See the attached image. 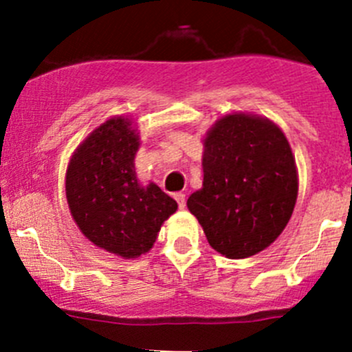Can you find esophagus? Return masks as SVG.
Masks as SVG:
<instances>
[{
	"instance_id": "esophagus-1",
	"label": "esophagus",
	"mask_w": 352,
	"mask_h": 352,
	"mask_svg": "<svg viewBox=\"0 0 352 352\" xmlns=\"http://www.w3.org/2000/svg\"><path fill=\"white\" fill-rule=\"evenodd\" d=\"M173 197H175V201H177V203H179L180 210H184V208H186V194H184V192H177Z\"/></svg>"
}]
</instances>
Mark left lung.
<instances>
[{"label": "left lung", "mask_w": 352, "mask_h": 352, "mask_svg": "<svg viewBox=\"0 0 352 352\" xmlns=\"http://www.w3.org/2000/svg\"><path fill=\"white\" fill-rule=\"evenodd\" d=\"M203 146V187L187 208L225 258L258 254L284 232L298 199L287 138L270 118L235 111L214 122Z\"/></svg>", "instance_id": "left-lung-1"}]
</instances>
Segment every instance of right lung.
Returning a JSON list of instances; mask_svg holds the SVG:
<instances>
[{
    "label": "right lung",
    "instance_id": "1",
    "mask_svg": "<svg viewBox=\"0 0 352 352\" xmlns=\"http://www.w3.org/2000/svg\"><path fill=\"white\" fill-rule=\"evenodd\" d=\"M139 132L127 117H111L72 155L65 177L70 214L96 248L134 259L155 245L177 201L135 173Z\"/></svg>",
    "mask_w": 352,
    "mask_h": 352
}]
</instances>
